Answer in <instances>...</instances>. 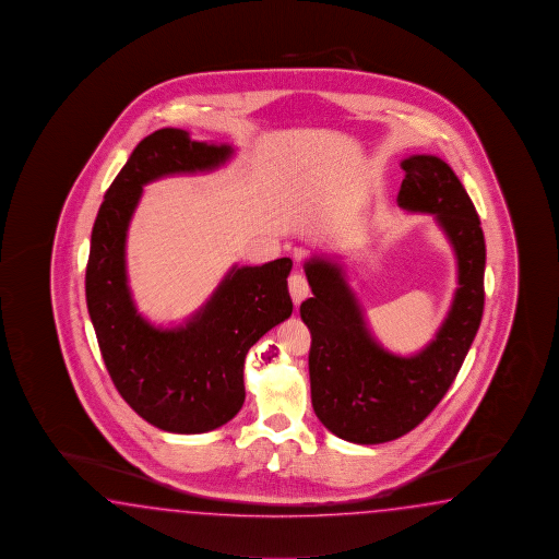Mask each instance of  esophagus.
Listing matches in <instances>:
<instances>
[{
    "mask_svg": "<svg viewBox=\"0 0 559 559\" xmlns=\"http://www.w3.org/2000/svg\"><path fill=\"white\" fill-rule=\"evenodd\" d=\"M288 293L293 297V302L298 307L305 298L309 297L310 288L309 283H307V276L300 273L290 274V278H288Z\"/></svg>",
    "mask_w": 559,
    "mask_h": 559,
    "instance_id": "esophagus-1",
    "label": "esophagus"
}]
</instances>
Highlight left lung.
Instances as JSON below:
<instances>
[{
	"label": "left lung",
	"mask_w": 559,
	"mask_h": 559,
	"mask_svg": "<svg viewBox=\"0 0 559 559\" xmlns=\"http://www.w3.org/2000/svg\"><path fill=\"white\" fill-rule=\"evenodd\" d=\"M401 168L399 206L435 214L457 259L451 309L421 353L399 357L381 347L341 264L323 257L305 262L312 297L300 305V319L310 331L312 409L331 433L360 445L409 433L439 405L484 317L485 238L469 194L431 154L409 156Z\"/></svg>",
	"instance_id": "8db88e82"
}]
</instances>
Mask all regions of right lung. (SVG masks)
<instances>
[{"instance_id":"add662e5","label":"right lung","mask_w":559,"mask_h":559,"mask_svg":"<svg viewBox=\"0 0 559 559\" xmlns=\"http://www.w3.org/2000/svg\"><path fill=\"white\" fill-rule=\"evenodd\" d=\"M235 154L162 128L138 144L99 206L90 240L86 302L114 385L142 419L170 433H206L245 403L249 348L293 312L290 259L233 266L206 305L174 329L150 324L132 300L126 236L148 182L211 173Z\"/></svg>"}]
</instances>
